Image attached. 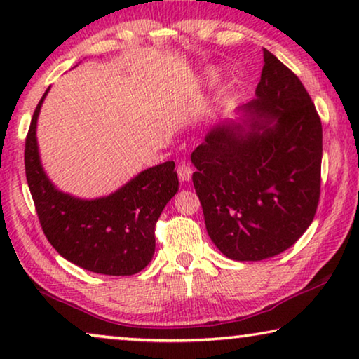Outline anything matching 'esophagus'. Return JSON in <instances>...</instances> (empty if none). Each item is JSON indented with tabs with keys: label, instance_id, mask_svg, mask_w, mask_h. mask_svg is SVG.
<instances>
[{
	"label": "esophagus",
	"instance_id": "34e87169",
	"mask_svg": "<svg viewBox=\"0 0 359 359\" xmlns=\"http://www.w3.org/2000/svg\"><path fill=\"white\" fill-rule=\"evenodd\" d=\"M178 176L183 183H189L192 178V168L189 167L188 163H180L178 167Z\"/></svg>",
	"mask_w": 359,
	"mask_h": 359
}]
</instances>
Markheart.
<instances>
[{
	"instance_id": "1",
	"label": "heart",
	"mask_w": 359,
	"mask_h": 359,
	"mask_svg": "<svg viewBox=\"0 0 359 359\" xmlns=\"http://www.w3.org/2000/svg\"><path fill=\"white\" fill-rule=\"evenodd\" d=\"M212 81H214V79H212Z\"/></svg>"
}]
</instances>
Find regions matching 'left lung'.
<instances>
[{
    "instance_id": "1",
    "label": "left lung",
    "mask_w": 359,
    "mask_h": 359,
    "mask_svg": "<svg viewBox=\"0 0 359 359\" xmlns=\"http://www.w3.org/2000/svg\"><path fill=\"white\" fill-rule=\"evenodd\" d=\"M191 154L205 228L233 261H262L299 240L320 194L322 124L298 76L269 50L256 98Z\"/></svg>"
}]
</instances>
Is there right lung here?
Instances as JSON below:
<instances>
[{
  "label": "right lung",
  "mask_w": 359,
  "mask_h": 359,
  "mask_svg": "<svg viewBox=\"0 0 359 359\" xmlns=\"http://www.w3.org/2000/svg\"><path fill=\"white\" fill-rule=\"evenodd\" d=\"M50 87L35 108L25 139V176L46 240L67 261L103 275H134L155 252V223L178 192L175 162L134 176L98 199H79L56 189L43 171L37 119Z\"/></svg>",
  "instance_id": "add662e5"
}]
</instances>
